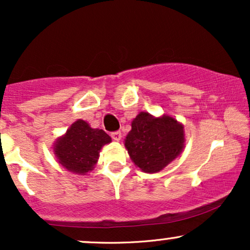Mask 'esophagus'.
Instances as JSON below:
<instances>
[{
	"label": "esophagus",
	"instance_id": "esophagus-1",
	"mask_svg": "<svg viewBox=\"0 0 250 250\" xmlns=\"http://www.w3.org/2000/svg\"><path fill=\"white\" fill-rule=\"evenodd\" d=\"M122 137V134L120 133V131H115V133H111V139L114 140V141H120Z\"/></svg>",
	"mask_w": 250,
	"mask_h": 250
}]
</instances>
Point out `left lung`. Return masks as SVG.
<instances>
[{
  "label": "left lung",
  "mask_w": 250,
  "mask_h": 250,
  "mask_svg": "<svg viewBox=\"0 0 250 250\" xmlns=\"http://www.w3.org/2000/svg\"><path fill=\"white\" fill-rule=\"evenodd\" d=\"M185 125L173 116L141 111L131 122L125 147L143 173L155 174L173 162L185 149Z\"/></svg>",
  "instance_id": "8db88e82"
}]
</instances>
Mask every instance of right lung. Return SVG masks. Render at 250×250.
<instances>
[{"instance_id": "1", "label": "right lung", "mask_w": 250, "mask_h": 250, "mask_svg": "<svg viewBox=\"0 0 250 250\" xmlns=\"http://www.w3.org/2000/svg\"><path fill=\"white\" fill-rule=\"evenodd\" d=\"M111 137L102 129L91 128L88 122L76 120L53 146L57 161L68 171L85 175L95 168L100 151Z\"/></svg>"}]
</instances>
